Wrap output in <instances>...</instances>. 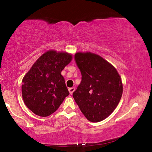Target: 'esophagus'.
<instances>
[{
	"label": "esophagus",
	"instance_id": "1",
	"mask_svg": "<svg viewBox=\"0 0 152 152\" xmlns=\"http://www.w3.org/2000/svg\"><path fill=\"white\" fill-rule=\"evenodd\" d=\"M68 91H69V92H70V94H72L73 92H74V91H75V88H74V87H72V88H68Z\"/></svg>",
	"mask_w": 152,
	"mask_h": 152
}]
</instances>
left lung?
I'll use <instances>...</instances> for the list:
<instances>
[{"mask_svg":"<svg viewBox=\"0 0 152 152\" xmlns=\"http://www.w3.org/2000/svg\"><path fill=\"white\" fill-rule=\"evenodd\" d=\"M74 58L82 81L73 92L74 99L87 119L101 121L119 104L123 90L121 78L116 68L99 55L77 52Z\"/></svg>","mask_w":152,"mask_h":152,"instance_id":"1","label":"left lung"}]
</instances>
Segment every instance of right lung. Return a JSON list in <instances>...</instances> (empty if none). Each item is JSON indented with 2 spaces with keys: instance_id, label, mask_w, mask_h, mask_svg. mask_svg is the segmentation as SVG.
Wrapping results in <instances>:
<instances>
[{
  "instance_id": "1",
  "label": "right lung",
  "mask_w": 152,
  "mask_h": 152,
  "mask_svg": "<svg viewBox=\"0 0 152 152\" xmlns=\"http://www.w3.org/2000/svg\"><path fill=\"white\" fill-rule=\"evenodd\" d=\"M72 60L71 53L47 51L23 77V99L28 109L35 115L40 117L51 115L70 94L61 72Z\"/></svg>"
}]
</instances>
